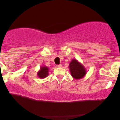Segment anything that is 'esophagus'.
Segmentation results:
<instances>
[{"label":"esophagus","mask_w":120,"mask_h":120,"mask_svg":"<svg viewBox=\"0 0 120 120\" xmlns=\"http://www.w3.org/2000/svg\"><path fill=\"white\" fill-rule=\"evenodd\" d=\"M56 68H61V67H62V65L61 64L57 65H56Z\"/></svg>","instance_id":"esophagus-1"}]
</instances>
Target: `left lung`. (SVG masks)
Wrapping results in <instances>:
<instances>
[{"label":"left lung","instance_id":"1","mask_svg":"<svg viewBox=\"0 0 120 120\" xmlns=\"http://www.w3.org/2000/svg\"><path fill=\"white\" fill-rule=\"evenodd\" d=\"M70 72L72 77L75 79L83 78L87 73L85 67L77 59H73L69 65Z\"/></svg>","mask_w":120,"mask_h":120}]
</instances>
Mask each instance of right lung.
Returning <instances> with one entry per match:
<instances>
[{
    "mask_svg": "<svg viewBox=\"0 0 120 120\" xmlns=\"http://www.w3.org/2000/svg\"><path fill=\"white\" fill-rule=\"evenodd\" d=\"M49 69L46 66H42L41 67L39 71L37 72V76L38 77L43 79L44 78H46L49 75Z\"/></svg>",
    "mask_w": 120,
    "mask_h": 120,
    "instance_id": "obj_1",
    "label": "right lung"
}]
</instances>
